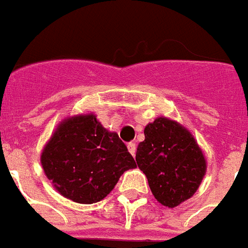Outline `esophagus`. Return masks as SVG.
<instances>
[{"label":"esophagus","mask_w":248,"mask_h":248,"mask_svg":"<svg viewBox=\"0 0 248 248\" xmlns=\"http://www.w3.org/2000/svg\"><path fill=\"white\" fill-rule=\"evenodd\" d=\"M127 148H129V152L133 155V156H135V152H137V144L133 142H130L129 144H127Z\"/></svg>","instance_id":"obj_1"}]
</instances>
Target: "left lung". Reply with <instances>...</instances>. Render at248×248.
Here are the masks:
<instances>
[{"label":"left lung","mask_w":248,"mask_h":248,"mask_svg":"<svg viewBox=\"0 0 248 248\" xmlns=\"http://www.w3.org/2000/svg\"><path fill=\"white\" fill-rule=\"evenodd\" d=\"M135 160L155 199L168 208L190 199L206 170L202 151L189 131L163 117L146 126Z\"/></svg>","instance_id":"8db88e82"}]
</instances>
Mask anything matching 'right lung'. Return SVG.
Segmentation results:
<instances>
[{"label": "right lung", "instance_id": "1", "mask_svg": "<svg viewBox=\"0 0 248 248\" xmlns=\"http://www.w3.org/2000/svg\"><path fill=\"white\" fill-rule=\"evenodd\" d=\"M40 160L59 193L78 203L105 199L124 170L137 167L118 134L104 129L93 114L59 124Z\"/></svg>", "mask_w": 248, "mask_h": 248}]
</instances>
